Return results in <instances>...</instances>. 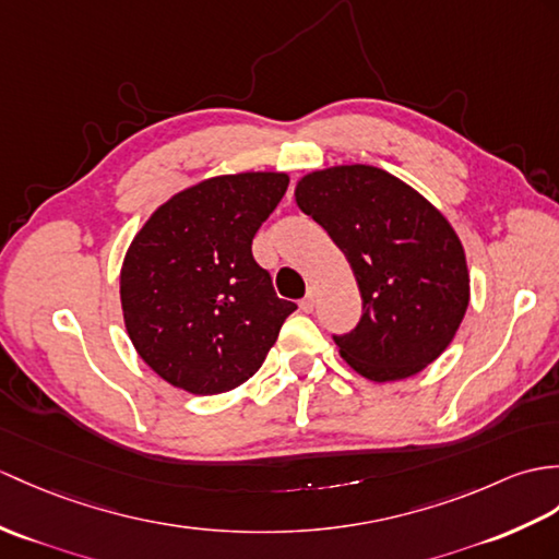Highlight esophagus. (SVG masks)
Wrapping results in <instances>:
<instances>
[{"instance_id":"1","label":"esophagus","mask_w":559,"mask_h":559,"mask_svg":"<svg viewBox=\"0 0 559 559\" xmlns=\"http://www.w3.org/2000/svg\"><path fill=\"white\" fill-rule=\"evenodd\" d=\"M314 302H317L314 290H307V295H305L302 300H300V309H302V311H307V314H309V311L314 309Z\"/></svg>"}]
</instances>
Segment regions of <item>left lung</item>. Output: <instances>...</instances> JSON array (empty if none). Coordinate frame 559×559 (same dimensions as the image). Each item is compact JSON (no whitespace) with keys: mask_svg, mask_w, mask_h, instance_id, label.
Returning a JSON list of instances; mask_svg holds the SVG:
<instances>
[{"mask_svg":"<svg viewBox=\"0 0 559 559\" xmlns=\"http://www.w3.org/2000/svg\"><path fill=\"white\" fill-rule=\"evenodd\" d=\"M295 200L355 271L361 319L333 335L347 365L383 383L443 355L469 305L464 250L445 216L400 178L365 164L305 176Z\"/></svg>","mask_w":559,"mask_h":559,"instance_id":"left-lung-1","label":"left lung"}]
</instances>
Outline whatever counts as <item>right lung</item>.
I'll list each match as a JSON object with an SVG mask.
<instances>
[{"label":"right lung","instance_id":"obj_1","mask_svg":"<svg viewBox=\"0 0 559 559\" xmlns=\"http://www.w3.org/2000/svg\"><path fill=\"white\" fill-rule=\"evenodd\" d=\"M285 174L202 180L162 204L128 248L121 305L138 355L194 395L226 393L262 367L295 302L281 300L252 238Z\"/></svg>","mask_w":559,"mask_h":559}]
</instances>
